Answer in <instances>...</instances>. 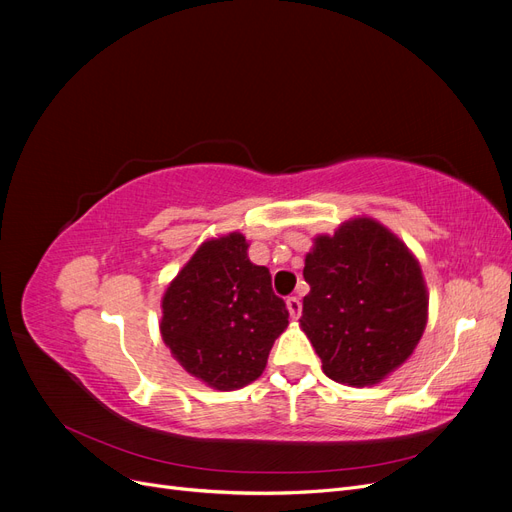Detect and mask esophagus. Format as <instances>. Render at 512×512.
<instances>
[{
	"mask_svg": "<svg viewBox=\"0 0 512 512\" xmlns=\"http://www.w3.org/2000/svg\"><path fill=\"white\" fill-rule=\"evenodd\" d=\"M286 307H288L290 318H299L301 316V301L297 297H288L286 299Z\"/></svg>",
	"mask_w": 512,
	"mask_h": 512,
	"instance_id": "1",
	"label": "esophagus"
}]
</instances>
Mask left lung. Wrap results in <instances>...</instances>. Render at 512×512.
Listing matches in <instances>:
<instances>
[{"instance_id":"8db88e82","label":"left lung","mask_w":512,"mask_h":512,"mask_svg":"<svg viewBox=\"0 0 512 512\" xmlns=\"http://www.w3.org/2000/svg\"><path fill=\"white\" fill-rule=\"evenodd\" d=\"M301 329L331 380L382 382L414 352L427 324V286L406 243L371 218L314 239L303 269Z\"/></svg>"}]
</instances>
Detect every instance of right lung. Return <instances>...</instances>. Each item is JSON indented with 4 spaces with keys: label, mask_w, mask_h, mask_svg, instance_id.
<instances>
[{
    "label": "right lung",
    "mask_w": 512,
    "mask_h": 512,
    "mask_svg": "<svg viewBox=\"0 0 512 512\" xmlns=\"http://www.w3.org/2000/svg\"><path fill=\"white\" fill-rule=\"evenodd\" d=\"M247 247L241 232L205 241L162 297L164 344L188 374L218 391L260 378L288 327L269 269L250 262Z\"/></svg>",
    "instance_id": "add662e5"
}]
</instances>
